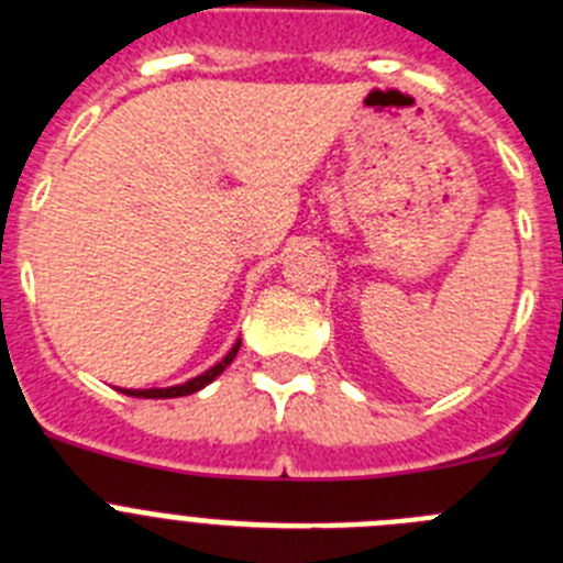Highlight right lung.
Segmentation results:
<instances>
[{
	"instance_id": "right-lung-1",
	"label": "right lung",
	"mask_w": 563,
	"mask_h": 563,
	"mask_svg": "<svg viewBox=\"0 0 563 563\" xmlns=\"http://www.w3.org/2000/svg\"><path fill=\"white\" fill-rule=\"evenodd\" d=\"M236 352H239V341H236V346H233V350L228 352V355L222 357L220 363H217V366H211V369H208V372H202L200 377H191V380H188V383H180V386H168V389H123V391H126V395H132V397H146V400H148V397H154V400H157V397H186V395H194V391H200L202 386H208V383H211L213 377L222 375L228 363H231L233 357H236Z\"/></svg>"
}]
</instances>
